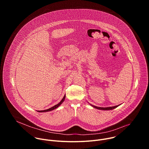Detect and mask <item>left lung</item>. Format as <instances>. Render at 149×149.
<instances>
[{
    "mask_svg": "<svg viewBox=\"0 0 149 149\" xmlns=\"http://www.w3.org/2000/svg\"><path fill=\"white\" fill-rule=\"evenodd\" d=\"M92 107H93L95 109H97L98 110H113L114 109H116V107H117L118 106H119V105H116V106H113V107H97V106H95V105H91L90 104Z\"/></svg>",
    "mask_w": 149,
    "mask_h": 149,
    "instance_id": "1",
    "label": "left lung"
}]
</instances>
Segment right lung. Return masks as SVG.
I'll use <instances>...</instances> for the list:
<instances>
[{
  "mask_svg": "<svg viewBox=\"0 0 149 149\" xmlns=\"http://www.w3.org/2000/svg\"><path fill=\"white\" fill-rule=\"evenodd\" d=\"M65 95L63 96V98L62 99V100L58 104H56L55 105H54V106H53L52 107H51V108H49V109H47V110H42V111H38V112H40V113H44V112H48V111H52V110H55V109H57L59 106L64 101V100H65Z\"/></svg>",
  "mask_w": 149,
  "mask_h": 149,
  "instance_id": "add662e5",
  "label": "right lung"
}]
</instances>
